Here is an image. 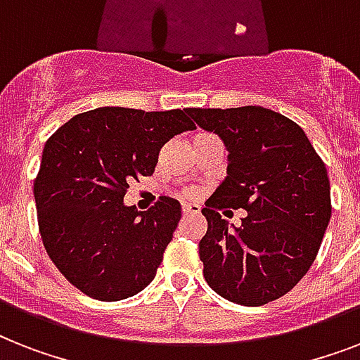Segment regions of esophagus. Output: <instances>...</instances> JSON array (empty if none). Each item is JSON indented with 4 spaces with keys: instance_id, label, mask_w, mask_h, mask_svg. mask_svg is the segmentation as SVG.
I'll return each mask as SVG.
<instances>
[{
    "instance_id": "34e87169",
    "label": "esophagus",
    "mask_w": 360,
    "mask_h": 360,
    "mask_svg": "<svg viewBox=\"0 0 360 360\" xmlns=\"http://www.w3.org/2000/svg\"><path fill=\"white\" fill-rule=\"evenodd\" d=\"M192 214H200V207L198 205H185L183 207V217H192Z\"/></svg>"
}]
</instances>
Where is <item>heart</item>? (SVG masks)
Returning <instances> with one entry per match:
<instances>
[{
	"label": "heart",
	"mask_w": 360,
	"mask_h": 360,
	"mask_svg": "<svg viewBox=\"0 0 360 360\" xmlns=\"http://www.w3.org/2000/svg\"><path fill=\"white\" fill-rule=\"evenodd\" d=\"M198 136H200V134H198ZM192 194H194L192 191H185V196H192Z\"/></svg>",
	"instance_id": "b5f03b06"
}]
</instances>
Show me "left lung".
<instances>
[{
	"mask_svg": "<svg viewBox=\"0 0 360 360\" xmlns=\"http://www.w3.org/2000/svg\"><path fill=\"white\" fill-rule=\"evenodd\" d=\"M202 129L222 138L228 177L205 202L200 240L203 276L220 297L262 307L285 295L318 256L330 220V185L304 130L262 108H186ZM245 208L236 232L218 211Z\"/></svg>",
	"mask_w": 360,
	"mask_h": 360,
	"instance_id": "8db88e82",
	"label": "left lung"
}]
</instances>
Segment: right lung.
<instances>
[{"instance_id":"add662e5","label":"right lung","mask_w":360,"mask_h":360,"mask_svg":"<svg viewBox=\"0 0 360 360\" xmlns=\"http://www.w3.org/2000/svg\"><path fill=\"white\" fill-rule=\"evenodd\" d=\"M185 112L104 106L48 138L33 183L39 231L59 273L87 297L121 301L155 278L181 205L162 196L140 213L123 198L155 172L166 141L196 129Z\"/></svg>"}]
</instances>
